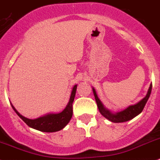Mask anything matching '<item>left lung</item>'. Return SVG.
<instances>
[{
	"mask_svg": "<svg viewBox=\"0 0 160 160\" xmlns=\"http://www.w3.org/2000/svg\"><path fill=\"white\" fill-rule=\"evenodd\" d=\"M151 89H152V84H151L150 87H149L148 92H147V95H146L145 98H143L140 102H138V103L134 105H131L129 107L127 108L126 109L123 110V111L119 112L116 113V114H112V112L107 110L103 107V105L102 104L101 101L99 100V99L97 96V94L95 92V90L93 88V93L95 95V99L96 101L97 106H98V108H99V112L104 117H106L108 120L111 121L112 122L115 123H121V122H125V121H128L129 120L133 119L135 117H137L138 114L142 112L143 108L145 107L146 103H147V100H148L149 97L151 95Z\"/></svg>",
	"mask_w": 160,
	"mask_h": 160,
	"instance_id": "left-lung-1",
	"label": "left lung"
}]
</instances>
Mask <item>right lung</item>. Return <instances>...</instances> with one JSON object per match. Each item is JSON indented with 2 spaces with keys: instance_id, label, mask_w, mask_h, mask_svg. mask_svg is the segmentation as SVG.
<instances>
[{
  "instance_id": "1",
  "label": "right lung",
  "mask_w": 160,
  "mask_h": 160,
  "mask_svg": "<svg viewBox=\"0 0 160 160\" xmlns=\"http://www.w3.org/2000/svg\"><path fill=\"white\" fill-rule=\"evenodd\" d=\"M76 90H77V85H75L73 87L69 101L66 108L61 112L57 113V114H48V115L43 116V117H39L37 119L31 120L26 118L21 114H19V112H18V111L14 108L13 105H12V108H13L15 112L17 113L18 116L28 126L35 129H37V130L42 131V132H47V133L57 132V131H59L63 129L72 118V116H73V100H74Z\"/></svg>"
}]
</instances>
